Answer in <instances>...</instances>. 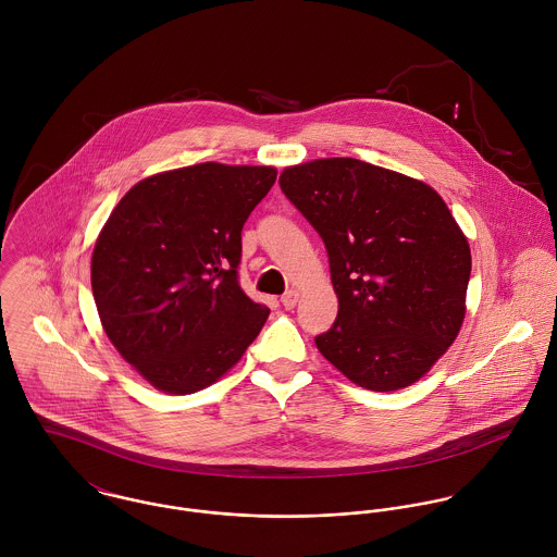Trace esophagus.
<instances>
[{
	"mask_svg": "<svg viewBox=\"0 0 557 557\" xmlns=\"http://www.w3.org/2000/svg\"><path fill=\"white\" fill-rule=\"evenodd\" d=\"M281 305L289 311V309H294L296 305H298V292L296 289H289V292H285L283 296H281Z\"/></svg>",
	"mask_w": 557,
	"mask_h": 557,
	"instance_id": "esophagus-1",
	"label": "esophagus"
}]
</instances>
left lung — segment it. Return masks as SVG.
Returning <instances> with one entry per match:
<instances>
[{
    "instance_id": "left-lung-1",
    "label": "left lung",
    "mask_w": 557,
    "mask_h": 557,
    "mask_svg": "<svg viewBox=\"0 0 557 557\" xmlns=\"http://www.w3.org/2000/svg\"><path fill=\"white\" fill-rule=\"evenodd\" d=\"M278 184L327 250L338 313L321 356L375 393L418 382L466 318L472 255L444 199L356 159L287 166Z\"/></svg>"
}]
</instances>
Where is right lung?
I'll list each match as a JSON object with an SVG mask.
<instances>
[{"mask_svg": "<svg viewBox=\"0 0 557 557\" xmlns=\"http://www.w3.org/2000/svg\"><path fill=\"white\" fill-rule=\"evenodd\" d=\"M274 166L201 162L135 184L91 255V292L115 349L154 388L190 395L225 375L270 309L239 287L242 227Z\"/></svg>", "mask_w": 557, "mask_h": 557, "instance_id": "right-lung-1", "label": "right lung"}]
</instances>
